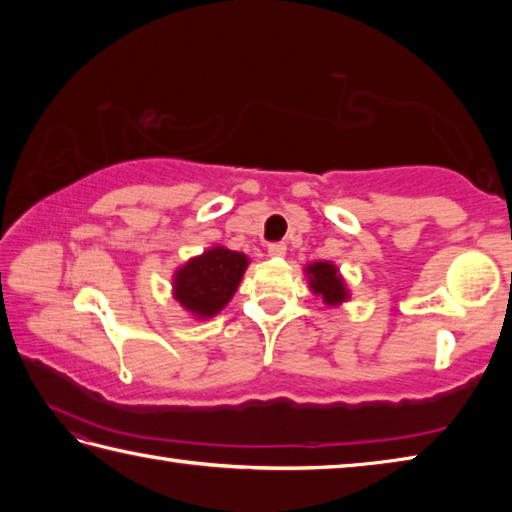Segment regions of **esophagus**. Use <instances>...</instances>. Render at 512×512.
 Returning a JSON list of instances; mask_svg holds the SVG:
<instances>
[{"label": "esophagus", "instance_id": "1", "mask_svg": "<svg viewBox=\"0 0 512 512\" xmlns=\"http://www.w3.org/2000/svg\"><path fill=\"white\" fill-rule=\"evenodd\" d=\"M268 255L271 257H284L287 255V246L282 241H275V244H268Z\"/></svg>", "mask_w": 512, "mask_h": 512}]
</instances>
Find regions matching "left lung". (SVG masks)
<instances>
[{
  "instance_id": "left-lung-1",
  "label": "left lung",
  "mask_w": 512,
  "mask_h": 512,
  "mask_svg": "<svg viewBox=\"0 0 512 512\" xmlns=\"http://www.w3.org/2000/svg\"><path fill=\"white\" fill-rule=\"evenodd\" d=\"M311 291L323 298L327 307H336L350 298L343 277L332 262H314L305 268Z\"/></svg>"
}]
</instances>
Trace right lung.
Returning <instances> with one entry per match:
<instances>
[{
	"instance_id": "right-lung-1",
	"label": "right lung",
	"mask_w": 512,
	"mask_h": 512,
	"mask_svg": "<svg viewBox=\"0 0 512 512\" xmlns=\"http://www.w3.org/2000/svg\"><path fill=\"white\" fill-rule=\"evenodd\" d=\"M246 266L244 253L214 246L178 268L173 275V298L196 318H212L235 296Z\"/></svg>"
}]
</instances>
